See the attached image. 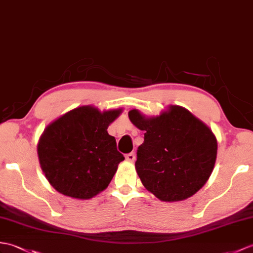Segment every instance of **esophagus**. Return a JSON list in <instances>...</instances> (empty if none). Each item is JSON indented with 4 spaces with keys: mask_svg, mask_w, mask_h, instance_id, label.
<instances>
[{
    "mask_svg": "<svg viewBox=\"0 0 253 253\" xmlns=\"http://www.w3.org/2000/svg\"><path fill=\"white\" fill-rule=\"evenodd\" d=\"M125 158L128 162H133L134 158H136V155H134V153H128L125 155Z\"/></svg>",
    "mask_w": 253,
    "mask_h": 253,
    "instance_id": "obj_1",
    "label": "esophagus"
}]
</instances>
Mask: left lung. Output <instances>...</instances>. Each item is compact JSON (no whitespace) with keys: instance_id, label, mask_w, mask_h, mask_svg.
Segmentation results:
<instances>
[{"instance_id":"8db88e82","label":"left lung","mask_w":253,"mask_h":253,"mask_svg":"<svg viewBox=\"0 0 253 253\" xmlns=\"http://www.w3.org/2000/svg\"><path fill=\"white\" fill-rule=\"evenodd\" d=\"M144 131L137 151L136 169L142 184L163 202H179L194 195L209 179L216 158V139L210 128L190 111L170 105L158 116L128 113Z\"/></svg>"}]
</instances>
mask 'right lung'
Wrapping results in <instances>:
<instances>
[{
	"label": "right lung",
	"instance_id": "obj_1",
	"mask_svg": "<svg viewBox=\"0 0 253 253\" xmlns=\"http://www.w3.org/2000/svg\"><path fill=\"white\" fill-rule=\"evenodd\" d=\"M122 109L100 112L91 105L76 108L46 127L38 144L43 172L63 195L89 199L108 187L125 160L107 129Z\"/></svg>",
	"mask_w": 253,
	"mask_h": 253
}]
</instances>
